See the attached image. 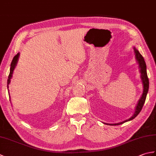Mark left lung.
I'll return each instance as SVG.
<instances>
[{"mask_svg": "<svg viewBox=\"0 0 156 156\" xmlns=\"http://www.w3.org/2000/svg\"><path fill=\"white\" fill-rule=\"evenodd\" d=\"M133 51H134V54H135V59H136L137 63L139 65V69H140V77L142 81V84H143V93H142V95L141 98L139 100L137 104L135 107V112L134 114L129 119H127V120L123 121L120 122H118V123H112V124H109V123H106V122H104L106 125H121L122 123H124L125 122H127L129 121L133 120V119H135L137 116L139 115V113L141 112L142 107L145 103V99H146L147 97V94L149 90V79L147 78V67H146V64H145V62L144 60V58H143V56L141 55V54L139 51L137 49V48L133 46Z\"/></svg>", "mask_w": 156, "mask_h": 156, "instance_id": "8db88e82", "label": "left lung"}]
</instances>
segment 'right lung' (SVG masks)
I'll return each mask as SVG.
<instances>
[{"instance_id":"obj_1","label":"right lung","mask_w":156,"mask_h":156,"mask_svg":"<svg viewBox=\"0 0 156 156\" xmlns=\"http://www.w3.org/2000/svg\"><path fill=\"white\" fill-rule=\"evenodd\" d=\"M19 55H20V53H18L17 54L15 55V57L13 58L12 60V62H11V68H10V73H9V79H8V80H7V88H8V90H9V85L10 83H11V79L12 77L13 71H14V69H15L16 66V64H17ZM9 96H10V94H9Z\"/></svg>"}]
</instances>
